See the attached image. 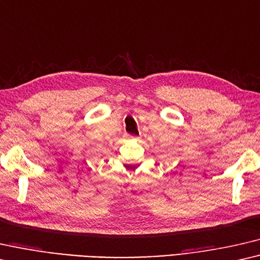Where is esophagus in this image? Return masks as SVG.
Returning a JSON list of instances; mask_svg holds the SVG:
<instances>
[{
    "instance_id": "1",
    "label": "esophagus",
    "mask_w": 260,
    "mask_h": 260,
    "mask_svg": "<svg viewBox=\"0 0 260 260\" xmlns=\"http://www.w3.org/2000/svg\"><path fill=\"white\" fill-rule=\"evenodd\" d=\"M124 138H126V139H130V138H133V136H130V135H125V136H124Z\"/></svg>"
}]
</instances>
